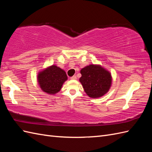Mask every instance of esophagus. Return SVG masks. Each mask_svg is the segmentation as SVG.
Listing matches in <instances>:
<instances>
[{"label": "esophagus", "mask_w": 152, "mask_h": 152, "mask_svg": "<svg viewBox=\"0 0 152 152\" xmlns=\"http://www.w3.org/2000/svg\"><path fill=\"white\" fill-rule=\"evenodd\" d=\"M70 79H72V80H76L77 79V76L76 75H73V76H72Z\"/></svg>", "instance_id": "obj_1"}]
</instances>
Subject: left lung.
<instances>
[{
	"mask_svg": "<svg viewBox=\"0 0 152 152\" xmlns=\"http://www.w3.org/2000/svg\"><path fill=\"white\" fill-rule=\"evenodd\" d=\"M79 81L90 98H98L108 92L112 85V75L99 65H90L80 70Z\"/></svg>",
	"mask_w": 152,
	"mask_h": 152,
	"instance_id": "obj_1",
	"label": "left lung"
}]
</instances>
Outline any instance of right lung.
Returning a JSON list of instances; mask_svg holds the SVG:
<instances>
[{
    "instance_id": "add662e5",
    "label": "right lung",
    "mask_w": 152,
    "mask_h": 152,
    "mask_svg": "<svg viewBox=\"0 0 152 152\" xmlns=\"http://www.w3.org/2000/svg\"><path fill=\"white\" fill-rule=\"evenodd\" d=\"M68 79L66 72L56 66H50L39 73L38 83L45 93L54 94L61 90L62 86Z\"/></svg>"
}]
</instances>
